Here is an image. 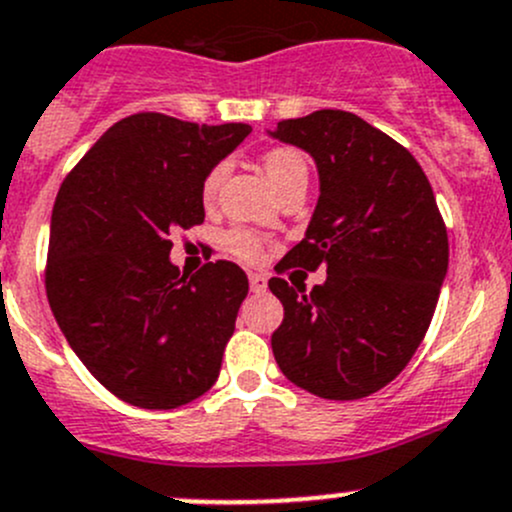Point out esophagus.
Returning a JSON list of instances; mask_svg holds the SVG:
<instances>
[{
  "instance_id": "34e87169",
  "label": "esophagus",
  "mask_w": 512,
  "mask_h": 512,
  "mask_svg": "<svg viewBox=\"0 0 512 512\" xmlns=\"http://www.w3.org/2000/svg\"><path fill=\"white\" fill-rule=\"evenodd\" d=\"M250 289L252 292H265L267 289V277L265 274H260V272H250Z\"/></svg>"
}]
</instances>
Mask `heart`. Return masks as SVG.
<instances>
[{
  "label": "heart",
  "instance_id": "b5f03b06",
  "mask_svg": "<svg viewBox=\"0 0 512 512\" xmlns=\"http://www.w3.org/2000/svg\"><path fill=\"white\" fill-rule=\"evenodd\" d=\"M262 164H265L267 176H270V181L277 191H282V188L292 184V181L306 179V161L297 149L292 147L267 149V152L262 154ZM225 174H228V166L220 161V164L211 166V169L206 171V176H203L201 198L206 206H211L215 198H218ZM223 245L230 255L240 257V260L245 262H257L262 257V252H265V240H262V235L250 228H230L228 233L223 235Z\"/></svg>",
  "mask_w": 512,
  "mask_h": 512
}]
</instances>
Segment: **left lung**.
<instances>
[{"mask_svg": "<svg viewBox=\"0 0 512 512\" xmlns=\"http://www.w3.org/2000/svg\"><path fill=\"white\" fill-rule=\"evenodd\" d=\"M272 137L309 152L321 181L304 240L270 279L284 306L274 360L311 395L360 400L405 370L432 324L449 267L444 218L417 159L353 112L282 120ZM319 266L327 282L306 293Z\"/></svg>", "mask_w": 512, "mask_h": 512, "instance_id": "left-lung-1", "label": "left lung"}]
</instances>
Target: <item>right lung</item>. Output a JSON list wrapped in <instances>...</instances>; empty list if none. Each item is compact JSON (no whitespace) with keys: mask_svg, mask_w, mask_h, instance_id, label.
<instances>
[{"mask_svg":"<svg viewBox=\"0 0 512 512\" xmlns=\"http://www.w3.org/2000/svg\"><path fill=\"white\" fill-rule=\"evenodd\" d=\"M250 125H196L161 112L115 122L63 179L51 215L46 297L93 378L142 410L208 392L247 274L215 260L171 265V233L206 218L201 181Z\"/></svg>","mask_w":512,"mask_h":512,"instance_id":"obj_1","label":"right lung"}]
</instances>
